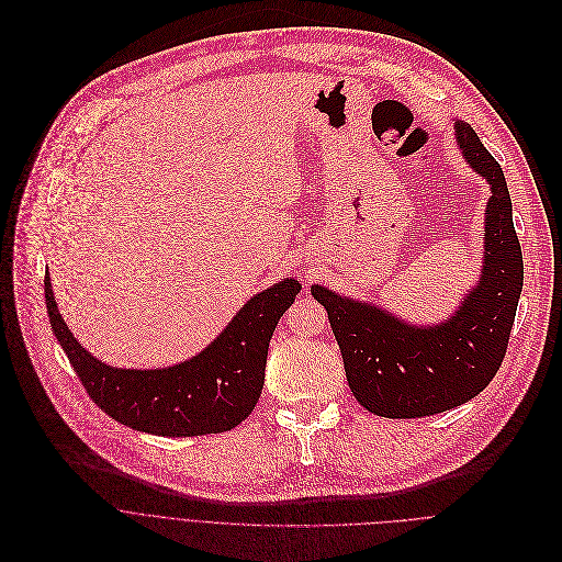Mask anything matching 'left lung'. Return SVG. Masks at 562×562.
<instances>
[{
  "instance_id": "1",
  "label": "left lung",
  "mask_w": 562,
  "mask_h": 562,
  "mask_svg": "<svg viewBox=\"0 0 562 562\" xmlns=\"http://www.w3.org/2000/svg\"><path fill=\"white\" fill-rule=\"evenodd\" d=\"M465 161L487 179L483 274L454 316L407 325L398 316L323 285L312 296L327 310L357 401L385 418H420L459 407L496 376L522 292V252L501 164L470 124L457 122Z\"/></svg>"
}]
</instances>
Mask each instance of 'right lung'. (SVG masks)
Here are the masks:
<instances>
[{
    "mask_svg": "<svg viewBox=\"0 0 562 562\" xmlns=\"http://www.w3.org/2000/svg\"><path fill=\"white\" fill-rule=\"evenodd\" d=\"M301 283L283 279L255 294L216 339L190 361L164 370L112 368L86 352L64 323L44 279L50 327L88 396L110 418L157 436L221 434L259 403L272 331Z\"/></svg>",
    "mask_w": 562,
    "mask_h": 562,
    "instance_id": "1",
    "label": "right lung"
}]
</instances>
